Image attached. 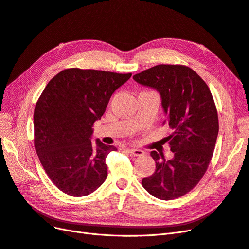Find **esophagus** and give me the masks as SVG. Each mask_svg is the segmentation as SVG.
Segmentation results:
<instances>
[{
  "label": "esophagus",
  "instance_id": "obj_1",
  "mask_svg": "<svg viewBox=\"0 0 249 249\" xmlns=\"http://www.w3.org/2000/svg\"><path fill=\"white\" fill-rule=\"evenodd\" d=\"M128 152H129L130 155H132V156H142L144 154V152L140 149H129L128 150Z\"/></svg>",
  "mask_w": 249,
  "mask_h": 249
}]
</instances>
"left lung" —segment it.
Instances as JSON below:
<instances>
[{
    "mask_svg": "<svg viewBox=\"0 0 249 249\" xmlns=\"http://www.w3.org/2000/svg\"><path fill=\"white\" fill-rule=\"evenodd\" d=\"M139 84L159 92L172 134L167 137L173 158L156 151L155 172L142 180L154 197L172 200L197 186L213 157L218 134L214 100L206 83L185 66L159 64L133 76Z\"/></svg>",
    "mask_w": 249,
    "mask_h": 249,
    "instance_id": "left-lung-1",
    "label": "left lung"
}]
</instances>
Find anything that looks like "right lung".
Segmentation results:
<instances>
[{
    "instance_id": "obj_1",
    "label": "right lung",
    "mask_w": 249,
    "mask_h": 249,
    "mask_svg": "<svg viewBox=\"0 0 249 249\" xmlns=\"http://www.w3.org/2000/svg\"><path fill=\"white\" fill-rule=\"evenodd\" d=\"M131 73L68 69L53 77L34 112L35 149L44 170L73 197L93 193L107 176V156L116 146L91 142L93 124Z\"/></svg>"
}]
</instances>
